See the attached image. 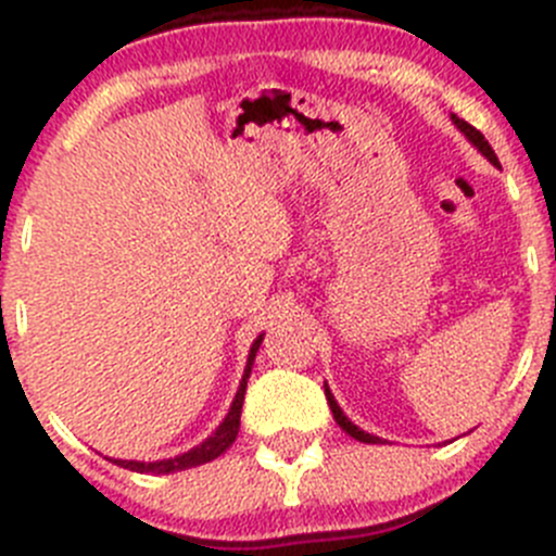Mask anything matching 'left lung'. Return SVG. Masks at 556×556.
<instances>
[{
	"mask_svg": "<svg viewBox=\"0 0 556 556\" xmlns=\"http://www.w3.org/2000/svg\"><path fill=\"white\" fill-rule=\"evenodd\" d=\"M452 121H454V126H457L459 131H463L465 137L470 139V144H473V148L479 150V153L484 155V159H490V164L501 166V164H497V155H495V150L490 148V142H486V139H484V134H481L479 128H473V126H470V123H465L463 117H457V115H452ZM325 397H328V406H330V412H333V419H336V422H339V428L344 430V433H350L352 439L363 441V444H379V439H377V435L366 433V430H361V428H357V425H352L350 419L344 417V412H341V408H339V403H336L333 392L328 390V384H325Z\"/></svg>",
	"mask_w": 556,
	"mask_h": 556,
	"instance_id": "1",
	"label": "left lung"
}]
</instances>
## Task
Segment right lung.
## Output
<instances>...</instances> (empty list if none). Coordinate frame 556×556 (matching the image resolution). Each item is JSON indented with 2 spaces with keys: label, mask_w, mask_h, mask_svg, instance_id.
I'll return each mask as SVG.
<instances>
[{
  "label": "right lung",
  "mask_w": 556,
  "mask_h": 556,
  "mask_svg": "<svg viewBox=\"0 0 556 556\" xmlns=\"http://www.w3.org/2000/svg\"><path fill=\"white\" fill-rule=\"evenodd\" d=\"M261 341H263V336H257V339L252 341L250 357H247V368H244L242 382H239L237 397H233L231 408H228V414H226V419L220 422V428H217L215 433L204 441V444L193 446V450L185 452V454H177V457L155 459V463H137V459H110V463L121 465V468H128V470H137V473H174V470L193 468V465H204V463H210V459L220 457V454L226 452L233 441H237L239 417H242V403H244V392H247V379H250L252 363H255V352L261 350Z\"/></svg>",
  "instance_id": "right-lung-1"
}]
</instances>
